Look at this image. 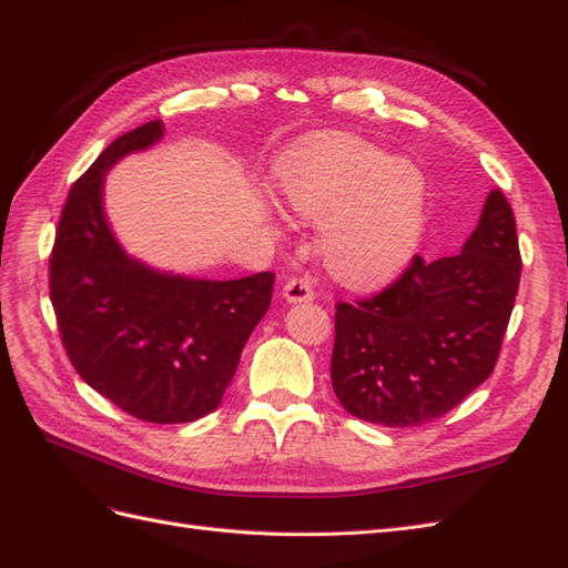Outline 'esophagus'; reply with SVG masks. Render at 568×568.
I'll use <instances>...</instances> for the list:
<instances>
[{"label":"esophagus","mask_w":568,"mask_h":568,"mask_svg":"<svg viewBox=\"0 0 568 568\" xmlns=\"http://www.w3.org/2000/svg\"><path fill=\"white\" fill-rule=\"evenodd\" d=\"M282 296L286 298V303H311L315 298L313 282L307 277H291L284 282Z\"/></svg>","instance_id":"obj_1"}]
</instances>
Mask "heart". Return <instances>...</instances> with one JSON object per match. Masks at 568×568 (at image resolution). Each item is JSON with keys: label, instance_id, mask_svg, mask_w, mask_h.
Segmentation results:
<instances>
[{"label": "heart", "instance_id": "heart-1", "mask_svg": "<svg viewBox=\"0 0 568 568\" xmlns=\"http://www.w3.org/2000/svg\"><path fill=\"white\" fill-rule=\"evenodd\" d=\"M294 209L326 222L324 261L341 282L379 286L417 255L428 220L424 170L353 136L320 144L284 180Z\"/></svg>", "mask_w": 568, "mask_h": 568}]
</instances>
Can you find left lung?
Here are the masks:
<instances>
[{"label":"left lung","instance_id":"left-lung-1","mask_svg":"<svg viewBox=\"0 0 568 568\" xmlns=\"http://www.w3.org/2000/svg\"><path fill=\"white\" fill-rule=\"evenodd\" d=\"M519 277L514 213L493 189L457 255L432 263L417 255L379 296L336 305L338 403L382 426L443 417L490 376Z\"/></svg>","mask_w":568,"mask_h":568}]
</instances>
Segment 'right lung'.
Returning a JSON list of instances; mask_svg holds the SVG:
<instances>
[{
    "instance_id": "obj_1",
    "label": "right lung",
    "mask_w": 568,
    "mask_h": 568,
    "mask_svg": "<svg viewBox=\"0 0 568 568\" xmlns=\"http://www.w3.org/2000/svg\"><path fill=\"white\" fill-rule=\"evenodd\" d=\"M163 123L109 144L68 194L49 261L61 338L82 382L128 415L196 422L225 395L274 274L201 280L151 267L118 242L104 211L109 170L163 140Z\"/></svg>"
}]
</instances>
